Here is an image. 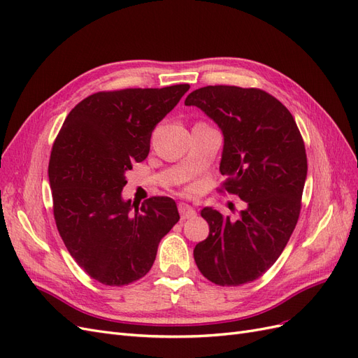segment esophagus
Listing matches in <instances>:
<instances>
[{
	"mask_svg": "<svg viewBox=\"0 0 358 358\" xmlns=\"http://www.w3.org/2000/svg\"><path fill=\"white\" fill-rule=\"evenodd\" d=\"M179 213H180V218L182 220H191V218H196L197 212L194 210L192 206H189L188 203H179Z\"/></svg>",
	"mask_w": 358,
	"mask_h": 358,
	"instance_id": "1",
	"label": "esophagus"
}]
</instances>
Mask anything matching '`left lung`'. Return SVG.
Returning <instances> with one entry per match:
<instances>
[{
  "mask_svg": "<svg viewBox=\"0 0 358 358\" xmlns=\"http://www.w3.org/2000/svg\"><path fill=\"white\" fill-rule=\"evenodd\" d=\"M185 106H197L221 128L220 171L227 179L220 191L246 204L236 221L201 210L209 236L194 248V259L216 285L252 282L275 264L296 229L308 175L305 142L289 110L263 90L204 86Z\"/></svg>",
  "mask_w": 358,
  "mask_h": 358,
  "instance_id": "obj_1",
  "label": "left lung"
}]
</instances>
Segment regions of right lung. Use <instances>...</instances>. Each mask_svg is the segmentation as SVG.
<instances>
[{"instance_id":"obj_1","label":"right lung","mask_w":358,"mask_h":358,"mask_svg":"<svg viewBox=\"0 0 358 358\" xmlns=\"http://www.w3.org/2000/svg\"><path fill=\"white\" fill-rule=\"evenodd\" d=\"M189 90L101 91L69 113L53 143L49 182L64 245L86 273L121 287L152 267L159 241L179 221L170 197L122 200L125 171L143 161L154 128Z\"/></svg>"}]
</instances>
